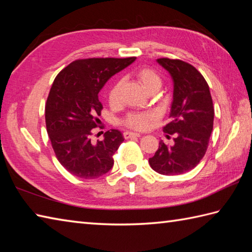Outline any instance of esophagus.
Masks as SVG:
<instances>
[{
  "instance_id": "obj_1",
  "label": "esophagus",
  "mask_w": 252,
  "mask_h": 252,
  "mask_svg": "<svg viewBox=\"0 0 252 252\" xmlns=\"http://www.w3.org/2000/svg\"><path fill=\"white\" fill-rule=\"evenodd\" d=\"M141 134H138V133H134V132H129L126 131L123 133V137L125 138H131V137H140Z\"/></svg>"
}]
</instances>
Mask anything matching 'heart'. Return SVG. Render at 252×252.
Instances as JSON below:
<instances>
[{
  "instance_id": "1",
  "label": "heart",
  "mask_w": 252,
  "mask_h": 252,
  "mask_svg": "<svg viewBox=\"0 0 252 252\" xmlns=\"http://www.w3.org/2000/svg\"><path fill=\"white\" fill-rule=\"evenodd\" d=\"M143 88L148 93H154L160 89L162 84V79L160 74L151 67H140L133 72ZM122 90V80H116L111 84L108 91V103L110 106L116 107L120 104ZM156 120V115L151 111H133L127 114L123 119V125L133 130L144 131L147 130Z\"/></svg>"
}]
</instances>
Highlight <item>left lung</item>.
Returning <instances> with one entry per match:
<instances>
[{
    "label": "left lung",
    "mask_w": 252,
    "mask_h": 252,
    "mask_svg": "<svg viewBox=\"0 0 252 252\" xmlns=\"http://www.w3.org/2000/svg\"><path fill=\"white\" fill-rule=\"evenodd\" d=\"M157 62L170 72L174 83L171 121L163 126L168 138L174 135V143L169 146L160 142L148 162L160 174H183L205 156L213 129L215 107L207 81L194 66L167 57Z\"/></svg>",
    "instance_id": "obj_1"
}]
</instances>
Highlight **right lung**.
I'll return each instance as SVG.
<instances>
[{
    "mask_svg": "<svg viewBox=\"0 0 252 252\" xmlns=\"http://www.w3.org/2000/svg\"><path fill=\"white\" fill-rule=\"evenodd\" d=\"M135 61L126 58H83L57 74L45 104L46 131L58 161L69 173L91 180L114 165V155L123 142L121 132H105L92 142L103 105L98 93L111 76Z\"/></svg>",
    "mask_w": 252,
    "mask_h": 252,
    "instance_id": "right-lung-1",
    "label": "right lung"
}]
</instances>
